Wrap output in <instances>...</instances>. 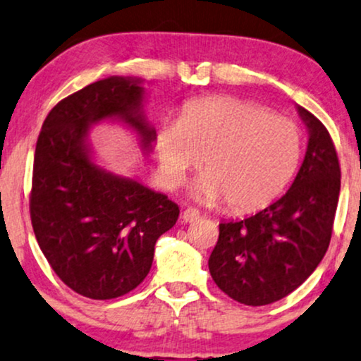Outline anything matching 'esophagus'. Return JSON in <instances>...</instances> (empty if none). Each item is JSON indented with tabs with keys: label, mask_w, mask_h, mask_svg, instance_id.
I'll list each match as a JSON object with an SVG mask.
<instances>
[{
	"label": "esophagus",
	"mask_w": 361,
	"mask_h": 361,
	"mask_svg": "<svg viewBox=\"0 0 361 361\" xmlns=\"http://www.w3.org/2000/svg\"><path fill=\"white\" fill-rule=\"evenodd\" d=\"M181 218H183L185 223H193L200 218V212L195 208H186L183 214H181Z\"/></svg>",
	"instance_id": "esophagus-1"
}]
</instances>
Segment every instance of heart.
<instances>
[{"label":"heart","mask_w":361,"mask_h":361,"mask_svg":"<svg viewBox=\"0 0 361 361\" xmlns=\"http://www.w3.org/2000/svg\"><path fill=\"white\" fill-rule=\"evenodd\" d=\"M163 180L175 188L202 165L191 195L198 202L252 212L286 188L302 161L298 126L243 99L213 97L185 104L180 120L158 130Z\"/></svg>","instance_id":"b5f03b06"}]
</instances>
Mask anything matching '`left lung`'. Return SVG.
Segmentation results:
<instances>
[{
    "label": "left lung",
    "mask_w": 361,
    "mask_h": 361,
    "mask_svg": "<svg viewBox=\"0 0 361 361\" xmlns=\"http://www.w3.org/2000/svg\"><path fill=\"white\" fill-rule=\"evenodd\" d=\"M308 130L305 159L290 190L262 212L220 223L208 268L236 302L262 307L285 298L314 271L330 245L340 163L323 123L296 104Z\"/></svg>",
    "instance_id": "obj_1"
}]
</instances>
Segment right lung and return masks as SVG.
Segmentation results:
<instances>
[{"instance_id":"add662e5","label":"right lung","mask_w":361,"mask_h":361,"mask_svg":"<svg viewBox=\"0 0 361 361\" xmlns=\"http://www.w3.org/2000/svg\"><path fill=\"white\" fill-rule=\"evenodd\" d=\"M143 80L108 76L61 99L41 126L30 212L35 236L54 273L73 291L111 300L147 278L154 245L180 208L141 181L99 166L90 130L118 121L145 154L157 130L145 116Z\"/></svg>"}]
</instances>
